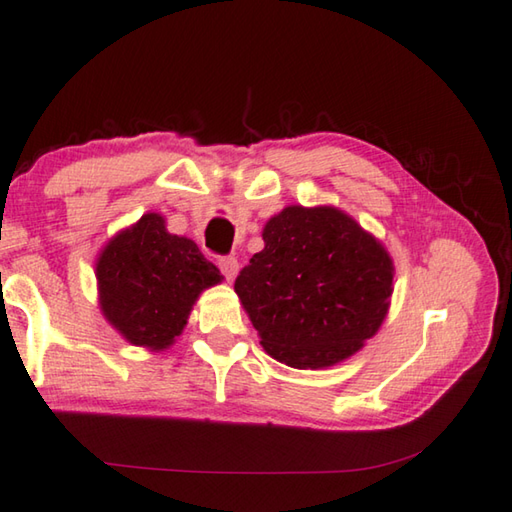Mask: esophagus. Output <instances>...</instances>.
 <instances>
[{
	"label": "esophagus",
	"mask_w": 512,
	"mask_h": 512,
	"mask_svg": "<svg viewBox=\"0 0 512 512\" xmlns=\"http://www.w3.org/2000/svg\"><path fill=\"white\" fill-rule=\"evenodd\" d=\"M219 268H221V273H224V277L226 280H235V275H237V271H239V264H237V259L235 257H219Z\"/></svg>",
	"instance_id": "esophagus-1"
}]
</instances>
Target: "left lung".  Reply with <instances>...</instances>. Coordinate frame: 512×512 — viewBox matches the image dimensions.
Instances as JSON below:
<instances>
[{
    "label": "left lung",
    "instance_id": "1",
    "mask_svg": "<svg viewBox=\"0 0 512 512\" xmlns=\"http://www.w3.org/2000/svg\"><path fill=\"white\" fill-rule=\"evenodd\" d=\"M235 291L275 360L295 369L349 358L378 331L392 295L387 250L336 208H284L264 228Z\"/></svg>",
    "mask_w": 512,
    "mask_h": 512
}]
</instances>
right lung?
<instances>
[{"label":"right lung","instance_id":"obj_1","mask_svg":"<svg viewBox=\"0 0 512 512\" xmlns=\"http://www.w3.org/2000/svg\"><path fill=\"white\" fill-rule=\"evenodd\" d=\"M96 275L105 318L132 345L150 349L170 347L199 293L221 282L199 246L170 235L154 212L109 241Z\"/></svg>","mask_w":512,"mask_h":512}]
</instances>
